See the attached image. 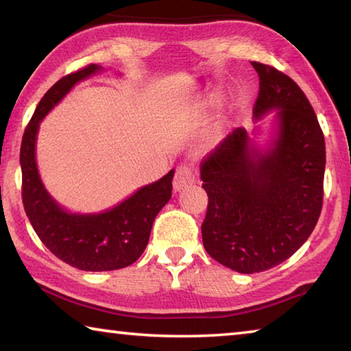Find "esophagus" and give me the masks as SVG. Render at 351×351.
Returning <instances> with one entry per match:
<instances>
[{
	"label": "esophagus",
	"instance_id": "34e87169",
	"mask_svg": "<svg viewBox=\"0 0 351 351\" xmlns=\"http://www.w3.org/2000/svg\"><path fill=\"white\" fill-rule=\"evenodd\" d=\"M196 180H197V175L193 167H190L187 164H180L175 170L173 187L175 190H181L182 187L189 186V184L196 182Z\"/></svg>",
	"mask_w": 351,
	"mask_h": 351
}]
</instances>
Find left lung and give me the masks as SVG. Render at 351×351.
Here are the masks:
<instances>
[{
	"label": "left lung",
	"instance_id": "left-lung-1",
	"mask_svg": "<svg viewBox=\"0 0 351 351\" xmlns=\"http://www.w3.org/2000/svg\"><path fill=\"white\" fill-rule=\"evenodd\" d=\"M259 76L254 118L279 110L273 149L259 155L244 129L230 133L201 162L207 213L201 226L207 253L239 273H259L284 263L319 219L326 141L305 93L290 76L252 61Z\"/></svg>",
	"mask_w": 351,
	"mask_h": 351
}]
</instances>
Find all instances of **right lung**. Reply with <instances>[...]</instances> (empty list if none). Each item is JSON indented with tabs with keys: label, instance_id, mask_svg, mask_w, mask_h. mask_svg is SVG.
Instances as JSON below:
<instances>
[{
	"label": "right lung",
	"instance_id": "1",
	"mask_svg": "<svg viewBox=\"0 0 351 351\" xmlns=\"http://www.w3.org/2000/svg\"><path fill=\"white\" fill-rule=\"evenodd\" d=\"M88 64L62 76L41 98L25 127L20 162L25 215L38 238L56 258L86 271L118 270L130 265L147 247L156 215L171 196L173 170L139 189L129 199L99 215H72L62 210L44 189L35 162V139L41 119L76 82L97 72Z\"/></svg>",
	"mask_w": 351,
	"mask_h": 351
}]
</instances>
